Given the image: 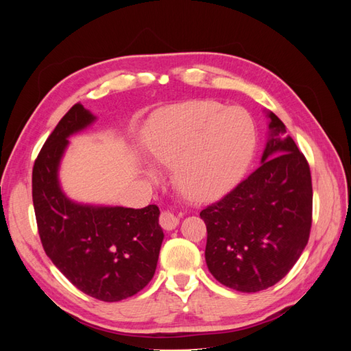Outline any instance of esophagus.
<instances>
[{"label":"esophagus","mask_w":351,"mask_h":351,"mask_svg":"<svg viewBox=\"0 0 351 351\" xmlns=\"http://www.w3.org/2000/svg\"><path fill=\"white\" fill-rule=\"evenodd\" d=\"M178 217H176L173 212L169 210H164L161 212V215H159V224L164 230H174L178 226Z\"/></svg>","instance_id":"obj_1"}]
</instances>
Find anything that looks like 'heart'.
I'll return each mask as SVG.
<instances>
[{"instance_id": "heart-1", "label": "heart", "mask_w": 351, "mask_h": 351, "mask_svg": "<svg viewBox=\"0 0 351 351\" xmlns=\"http://www.w3.org/2000/svg\"><path fill=\"white\" fill-rule=\"evenodd\" d=\"M159 164H176L182 192L196 200L222 195L250 162L256 129L247 111L215 101H190L159 112L146 132Z\"/></svg>"}]
</instances>
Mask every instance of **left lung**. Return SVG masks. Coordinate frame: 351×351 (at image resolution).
<instances>
[{
  "label": "left lung",
  "instance_id": "8db88e82",
  "mask_svg": "<svg viewBox=\"0 0 351 351\" xmlns=\"http://www.w3.org/2000/svg\"><path fill=\"white\" fill-rule=\"evenodd\" d=\"M261 167L200 212L205 259L215 280L256 293L282 280L309 240L312 177L304 155L274 112Z\"/></svg>",
  "mask_w": 351,
  "mask_h": 351
}]
</instances>
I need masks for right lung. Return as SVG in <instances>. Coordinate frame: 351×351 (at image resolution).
I'll use <instances>...</instances> for the list:
<instances>
[{"label":"right lung","instance_id":"obj_1","mask_svg":"<svg viewBox=\"0 0 351 351\" xmlns=\"http://www.w3.org/2000/svg\"><path fill=\"white\" fill-rule=\"evenodd\" d=\"M97 117L76 104L62 117L36 158L32 197L47 256L80 291L102 302L139 293L154 277L164 232L159 209L95 206L70 200L58 168L71 134Z\"/></svg>","mask_w":351,"mask_h":351}]
</instances>
